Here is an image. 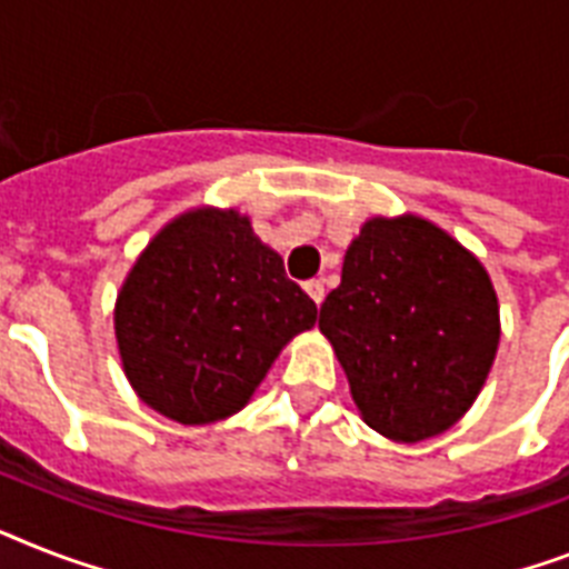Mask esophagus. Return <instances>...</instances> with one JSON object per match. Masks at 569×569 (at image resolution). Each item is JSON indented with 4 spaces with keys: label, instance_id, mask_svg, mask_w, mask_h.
Here are the masks:
<instances>
[{
    "label": "esophagus",
    "instance_id": "esophagus-1",
    "mask_svg": "<svg viewBox=\"0 0 569 569\" xmlns=\"http://www.w3.org/2000/svg\"><path fill=\"white\" fill-rule=\"evenodd\" d=\"M303 289H307V295L316 300V303H321V300H325V280H307V283H303Z\"/></svg>",
    "mask_w": 569,
    "mask_h": 569
}]
</instances>
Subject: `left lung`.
<instances>
[{"label": "left lung", "instance_id": "left-lung-1", "mask_svg": "<svg viewBox=\"0 0 569 569\" xmlns=\"http://www.w3.org/2000/svg\"><path fill=\"white\" fill-rule=\"evenodd\" d=\"M365 423L415 445L450 429L477 400L500 341V307L482 262L415 216L365 221L321 303Z\"/></svg>", "mask_w": 569, "mask_h": 569}]
</instances>
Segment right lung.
I'll list each match as a JSON object with an SVG mask.
<instances>
[{
	"instance_id": "add662e5",
	"label": "right lung",
	"mask_w": 569,
	"mask_h": 569,
	"mask_svg": "<svg viewBox=\"0 0 569 569\" xmlns=\"http://www.w3.org/2000/svg\"><path fill=\"white\" fill-rule=\"evenodd\" d=\"M318 307L237 210L166 224L117 298V341L133 391L178 423L239 412Z\"/></svg>"
}]
</instances>
